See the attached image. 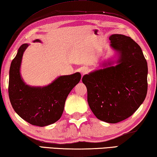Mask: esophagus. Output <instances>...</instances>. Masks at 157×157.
<instances>
[{
	"instance_id": "34e87169",
	"label": "esophagus",
	"mask_w": 157,
	"mask_h": 157,
	"mask_svg": "<svg viewBox=\"0 0 157 157\" xmlns=\"http://www.w3.org/2000/svg\"><path fill=\"white\" fill-rule=\"evenodd\" d=\"M88 72H89L88 68H84L82 69V75H85L86 73H87Z\"/></svg>"
}]
</instances>
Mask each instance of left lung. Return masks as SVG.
Returning a JSON list of instances; mask_svg holds the SVG:
<instances>
[{"label":"left lung","mask_w":157,"mask_h":157,"mask_svg":"<svg viewBox=\"0 0 157 157\" xmlns=\"http://www.w3.org/2000/svg\"><path fill=\"white\" fill-rule=\"evenodd\" d=\"M109 40L120 53L118 65L85 75L82 82L95 116L116 123L132 116L145 99L148 69L141 48L132 39L112 34Z\"/></svg>","instance_id":"obj_1"}]
</instances>
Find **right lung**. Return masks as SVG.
Here are the masks:
<instances>
[{
	"label": "right lung",
	"instance_id": "add662e5",
	"mask_svg": "<svg viewBox=\"0 0 157 157\" xmlns=\"http://www.w3.org/2000/svg\"><path fill=\"white\" fill-rule=\"evenodd\" d=\"M36 41H39L36 39ZM28 44H22L12 60L8 94L13 109L22 119L33 125L46 126L59 120L65 100L81 79L79 72L60 76L44 87H31L21 79L20 67Z\"/></svg>",
	"mask_w": 157,
	"mask_h": 157
}]
</instances>
